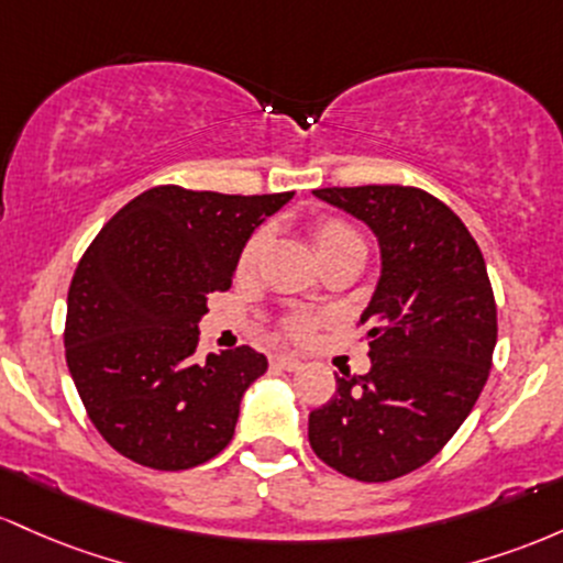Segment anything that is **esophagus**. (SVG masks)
<instances>
[{
  "label": "esophagus",
  "instance_id": "obj_1",
  "mask_svg": "<svg viewBox=\"0 0 563 563\" xmlns=\"http://www.w3.org/2000/svg\"><path fill=\"white\" fill-rule=\"evenodd\" d=\"M271 364L276 366V369H287V372H295L300 369V358L298 356H287V353H276V356H271Z\"/></svg>",
  "mask_w": 563,
  "mask_h": 563
}]
</instances>
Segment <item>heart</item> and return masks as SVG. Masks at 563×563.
<instances>
[{
    "instance_id": "1",
    "label": "heart",
    "mask_w": 563,
    "mask_h": 563,
    "mask_svg": "<svg viewBox=\"0 0 563 563\" xmlns=\"http://www.w3.org/2000/svg\"><path fill=\"white\" fill-rule=\"evenodd\" d=\"M313 242H316V250H319L321 261H327V257L338 255V252H345V250L366 252L362 233L340 218L319 220V223L313 225ZM263 244H265V231L252 233V236L247 239L242 255H239V271H242V274L257 263V255H261ZM316 324H319V316L300 311V313L287 316V321H284V332L295 340H306V338H311Z\"/></svg>"
}]
</instances>
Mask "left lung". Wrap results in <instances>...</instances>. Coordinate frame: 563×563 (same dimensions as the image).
I'll list each match as a JSON object with an SVG mask.
<instances>
[{
	"instance_id": "obj_1",
	"label": "left lung",
	"mask_w": 563,
	"mask_h": 563,
	"mask_svg": "<svg viewBox=\"0 0 563 563\" xmlns=\"http://www.w3.org/2000/svg\"><path fill=\"white\" fill-rule=\"evenodd\" d=\"M380 242L383 271L358 319L369 372L338 377L308 418L316 457L356 482H390L444 450L489 377L497 306L476 239L412 186L316 188Z\"/></svg>"
}]
</instances>
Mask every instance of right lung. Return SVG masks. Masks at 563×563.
<instances>
[{
    "label": "right lung",
    "mask_w": 563,
    "mask_h": 563,
    "mask_svg": "<svg viewBox=\"0 0 563 563\" xmlns=\"http://www.w3.org/2000/svg\"><path fill=\"white\" fill-rule=\"evenodd\" d=\"M292 194L148 188L81 255L66 364L92 426L132 463L186 471L229 446L244 390L268 358L239 345L199 362V319L207 298L231 287L252 231Z\"/></svg>",
    "instance_id": "right-lung-1"
}]
</instances>
